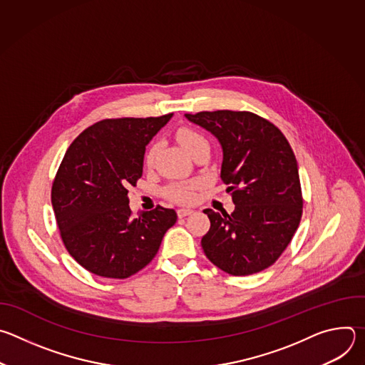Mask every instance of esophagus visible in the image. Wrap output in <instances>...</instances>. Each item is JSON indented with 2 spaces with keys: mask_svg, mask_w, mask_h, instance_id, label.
Returning <instances> with one entry per match:
<instances>
[{
  "mask_svg": "<svg viewBox=\"0 0 365 365\" xmlns=\"http://www.w3.org/2000/svg\"><path fill=\"white\" fill-rule=\"evenodd\" d=\"M190 214H193V210H189V207H180V210H178V217L179 218H185Z\"/></svg>",
  "mask_w": 365,
  "mask_h": 365,
  "instance_id": "esophagus-1",
  "label": "esophagus"
}]
</instances>
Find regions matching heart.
Masks as SVG:
<instances>
[{
  "label": "heart",
  "mask_w": 365,
  "mask_h": 365,
  "mask_svg": "<svg viewBox=\"0 0 365 365\" xmlns=\"http://www.w3.org/2000/svg\"><path fill=\"white\" fill-rule=\"evenodd\" d=\"M176 137L179 140V143L182 144V147L190 154L193 153V150H196L200 145H207V140L205 138V135H202L199 131L193 130V128H187L183 127L176 133ZM155 150H158V145L153 144L148 151L145 153V165H151ZM195 190V183H187V182H178V183H172L166 187V196L170 197L175 202H180V203H186L190 202L195 196L193 193Z\"/></svg>",
  "instance_id": "1"
}]
</instances>
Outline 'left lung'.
Wrapping results in <instances>:
<instances>
[{
    "label": "left lung",
    "instance_id": "1",
    "mask_svg": "<svg viewBox=\"0 0 365 365\" xmlns=\"http://www.w3.org/2000/svg\"><path fill=\"white\" fill-rule=\"evenodd\" d=\"M185 117L218 138L224 154L221 179L235 205L231 215L203 211L211 221L200 241L205 255L232 276L270 267L302 218L299 169L289 141L274 124L248 111Z\"/></svg>",
    "mask_w": 365,
    "mask_h": 365
}]
</instances>
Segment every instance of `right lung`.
<instances>
[{
    "mask_svg": "<svg viewBox=\"0 0 365 365\" xmlns=\"http://www.w3.org/2000/svg\"><path fill=\"white\" fill-rule=\"evenodd\" d=\"M173 114L102 120L69 145L51 205L69 254L88 272L127 279L158 254L178 215L160 205L131 217L128 187L143 175L145 145Z\"/></svg>",
    "mask_w": 365,
    "mask_h": 365,
    "instance_id": "right-lung-1",
    "label": "right lung"
}]
</instances>
